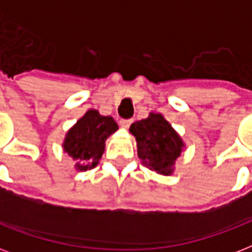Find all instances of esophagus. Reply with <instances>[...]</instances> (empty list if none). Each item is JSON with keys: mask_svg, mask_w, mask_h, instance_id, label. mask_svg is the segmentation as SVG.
Here are the masks:
<instances>
[{"mask_svg": "<svg viewBox=\"0 0 252 252\" xmlns=\"http://www.w3.org/2000/svg\"><path fill=\"white\" fill-rule=\"evenodd\" d=\"M119 124H120V126L122 128H126V129H128L130 126V124H132V119H122L120 122H119Z\"/></svg>", "mask_w": 252, "mask_h": 252, "instance_id": "34e87169", "label": "esophagus"}]
</instances>
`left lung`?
<instances>
[{"label":"left lung","mask_w":252,"mask_h":252,"mask_svg":"<svg viewBox=\"0 0 252 252\" xmlns=\"http://www.w3.org/2000/svg\"><path fill=\"white\" fill-rule=\"evenodd\" d=\"M129 132L137 141L142 163L162 175H171L176 158L184 148L183 140L161 114L150 112L146 119L133 123Z\"/></svg>","instance_id":"1"}]
</instances>
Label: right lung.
<instances>
[{"label": "right lung", "instance_id": "add662e5", "mask_svg": "<svg viewBox=\"0 0 252 252\" xmlns=\"http://www.w3.org/2000/svg\"><path fill=\"white\" fill-rule=\"evenodd\" d=\"M118 129V124L111 116H102L96 110H89L68 130L63 148L77 162V170L86 171L98 165L107 137Z\"/></svg>", "mask_w": 252, "mask_h": 252}]
</instances>
